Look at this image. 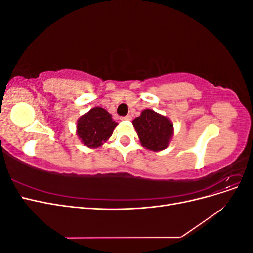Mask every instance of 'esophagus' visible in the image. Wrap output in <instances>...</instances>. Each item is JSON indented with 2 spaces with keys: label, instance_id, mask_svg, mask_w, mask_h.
<instances>
[{
  "label": "esophagus",
  "instance_id": "esophagus-1",
  "mask_svg": "<svg viewBox=\"0 0 253 253\" xmlns=\"http://www.w3.org/2000/svg\"><path fill=\"white\" fill-rule=\"evenodd\" d=\"M120 119H121V120H131V119H132V116H131V115H126V116L121 117Z\"/></svg>",
  "mask_w": 253,
  "mask_h": 253
}]
</instances>
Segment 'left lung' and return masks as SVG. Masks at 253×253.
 I'll use <instances>...</instances> for the list:
<instances>
[{
  "label": "left lung",
  "instance_id": "8db88e82",
  "mask_svg": "<svg viewBox=\"0 0 253 253\" xmlns=\"http://www.w3.org/2000/svg\"><path fill=\"white\" fill-rule=\"evenodd\" d=\"M132 124L142 147L153 152L167 149L174 134L173 122L151 109L143 110Z\"/></svg>",
  "mask_w": 253,
  "mask_h": 253
}]
</instances>
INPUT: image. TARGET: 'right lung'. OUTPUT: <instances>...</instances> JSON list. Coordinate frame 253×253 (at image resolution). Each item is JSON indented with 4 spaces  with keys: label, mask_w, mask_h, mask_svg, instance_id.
I'll list each match as a JSON object with an SVG mask.
<instances>
[{
    "label": "right lung",
    "mask_w": 253,
    "mask_h": 253,
    "mask_svg": "<svg viewBox=\"0 0 253 253\" xmlns=\"http://www.w3.org/2000/svg\"><path fill=\"white\" fill-rule=\"evenodd\" d=\"M117 125L108 111L96 106L77 120L76 134L84 145L96 149L110 139Z\"/></svg>",
    "instance_id": "right-lung-1"
}]
</instances>
